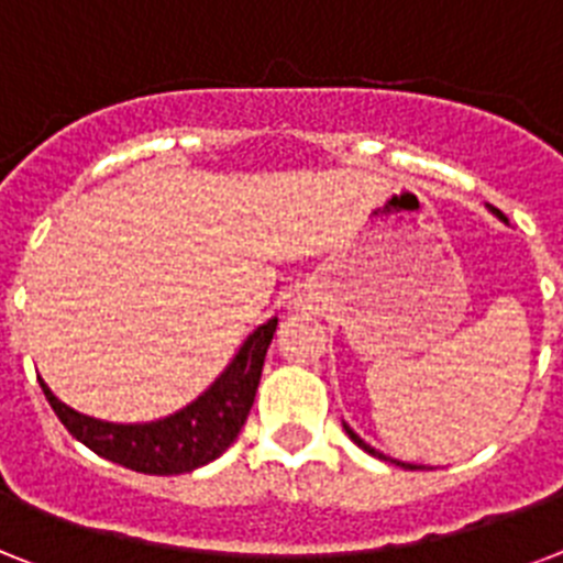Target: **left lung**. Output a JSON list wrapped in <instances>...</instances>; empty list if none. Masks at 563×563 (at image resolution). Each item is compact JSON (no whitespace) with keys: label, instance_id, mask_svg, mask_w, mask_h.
Here are the masks:
<instances>
[{"label":"left lung","instance_id":"8db88e82","mask_svg":"<svg viewBox=\"0 0 563 563\" xmlns=\"http://www.w3.org/2000/svg\"><path fill=\"white\" fill-rule=\"evenodd\" d=\"M493 211H495V214H498V217H500V220H504V214H500V211H498V209H493ZM343 429H346V434H349V438H352V441H354V443H357V446H361V450H363V452H369V455L380 457V461H391V457H386V455H384V452H377V450H375V446H369V443L363 441L361 434L354 432V429H352V427H349V423H343ZM391 464H398V466H404V470H418V466H415V464H404V461H391Z\"/></svg>","mask_w":563,"mask_h":563}]
</instances>
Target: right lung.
<instances>
[{"instance_id":"add662e5","label":"right lung","mask_w":563,"mask_h":563,"mask_svg":"<svg viewBox=\"0 0 563 563\" xmlns=\"http://www.w3.org/2000/svg\"><path fill=\"white\" fill-rule=\"evenodd\" d=\"M274 329H277V318L257 325L245 338L240 352L231 357L223 375L217 377L200 398L183 406L179 412L151 420V423L97 420L63 404L42 377L40 384L65 429L99 457L129 466L134 472H145V475H183V472L211 464L238 441L240 429L252 412Z\"/></svg>"}]
</instances>
